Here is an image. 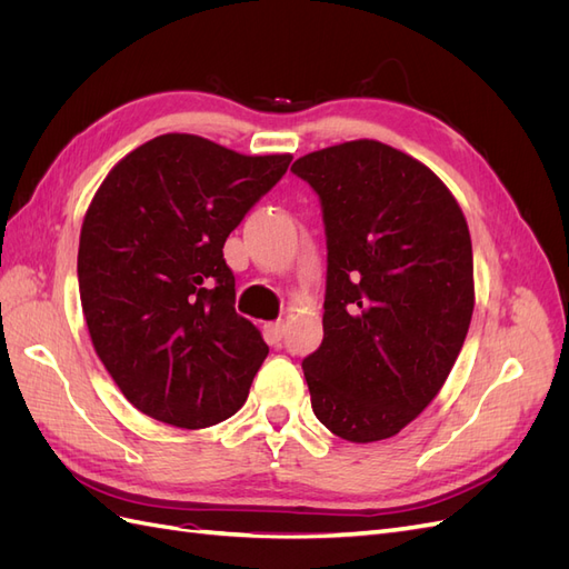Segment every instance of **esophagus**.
<instances>
[{
  "mask_svg": "<svg viewBox=\"0 0 569 569\" xmlns=\"http://www.w3.org/2000/svg\"><path fill=\"white\" fill-rule=\"evenodd\" d=\"M284 330H287L284 320H274V322H266V325H263L266 339H268V341H272V343H278V341L284 337Z\"/></svg>",
  "mask_w": 569,
  "mask_h": 569,
  "instance_id": "1",
  "label": "esophagus"
}]
</instances>
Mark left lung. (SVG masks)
Wrapping results in <instances>:
<instances>
[{
  "label": "left lung",
  "mask_w": 569,
  "mask_h": 569,
  "mask_svg": "<svg viewBox=\"0 0 569 569\" xmlns=\"http://www.w3.org/2000/svg\"><path fill=\"white\" fill-rule=\"evenodd\" d=\"M327 237L322 343L303 358L316 418L370 443L435 401L468 337L472 242L456 197L432 170L377 140L297 159Z\"/></svg>",
  "instance_id": "left-lung-1"
}]
</instances>
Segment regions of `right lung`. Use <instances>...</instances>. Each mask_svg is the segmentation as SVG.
Returning a JSON list of instances; mask_svg holds the SVG:
<instances>
[{"mask_svg": "<svg viewBox=\"0 0 569 569\" xmlns=\"http://www.w3.org/2000/svg\"><path fill=\"white\" fill-rule=\"evenodd\" d=\"M289 161L168 132L97 189L78 249L82 313L99 360L144 416L203 429L244 406L268 343L234 311L222 247Z\"/></svg>", "mask_w": 569, "mask_h": 569, "instance_id": "obj_1", "label": "right lung"}]
</instances>
